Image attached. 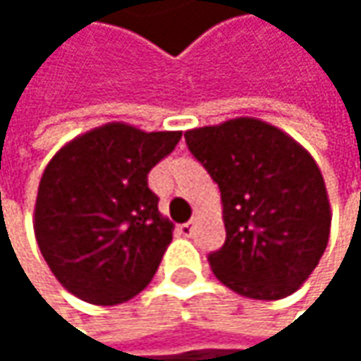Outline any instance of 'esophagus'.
Returning <instances> with one entry per match:
<instances>
[{"label":"esophagus","instance_id":"34e87169","mask_svg":"<svg viewBox=\"0 0 361 361\" xmlns=\"http://www.w3.org/2000/svg\"><path fill=\"white\" fill-rule=\"evenodd\" d=\"M192 232H194V226H192L190 221L178 226V234H180V236H192Z\"/></svg>","mask_w":361,"mask_h":361}]
</instances>
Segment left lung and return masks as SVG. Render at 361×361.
<instances>
[{"instance_id": "8db88e82", "label": "left lung", "mask_w": 361, "mask_h": 361, "mask_svg": "<svg viewBox=\"0 0 361 361\" xmlns=\"http://www.w3.org/2000/svg\"><path fill=\"white\" fill-rule=\"evenodd\" d=\"M183 137L221 192L226 243L209 255L215 278L247 299L293 295L330 236L328 192L314 157L255 116L188 129Z\"/></svg>"}]
</instances>
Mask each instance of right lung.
I'll return each mask as SVG.
<instances>
[{
  "instance_id": "right-lung-1",
  "label": "right lung",
  "mask_w": 361,
  "mask_h": 361,
  "mask_svg": "<svg viewBox=\"0 0 361 361\" xmlns=\"http://www.w3.org/2000/svg\"><path fill=\"white\" fill-rule=\"evenodd\" d=\"M180 137L112 121L73 137L47 163L33 215L37 245L81 301L118 305L150 284L173 224L159 211L148 173Z\"/></svg>"
}]
</instances>
